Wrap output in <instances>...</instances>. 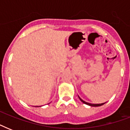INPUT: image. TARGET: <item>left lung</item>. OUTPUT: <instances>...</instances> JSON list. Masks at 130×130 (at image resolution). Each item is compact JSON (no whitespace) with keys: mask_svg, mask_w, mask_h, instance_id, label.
Masks as SVG:
<instances>
[{"mask_svg":"<svg viewBox=\"0 0 130 130\" xmlns=\"http://www.w3.org/2000/svg\"><path fill=\"white\" fill-rule=\"evenodd\" d=\"M79 99H80V101L82 102L83 103H84V104H86V105H90V106H91V107H99V106H101V105H104L105 103H101V104H91V103H87V102H85L84 101H83L82 99H80L79 97Z\"/></svg>","mask_w":130,"mask_h":130,"instance_id":"1","label":"left lung"}]
</instances>
